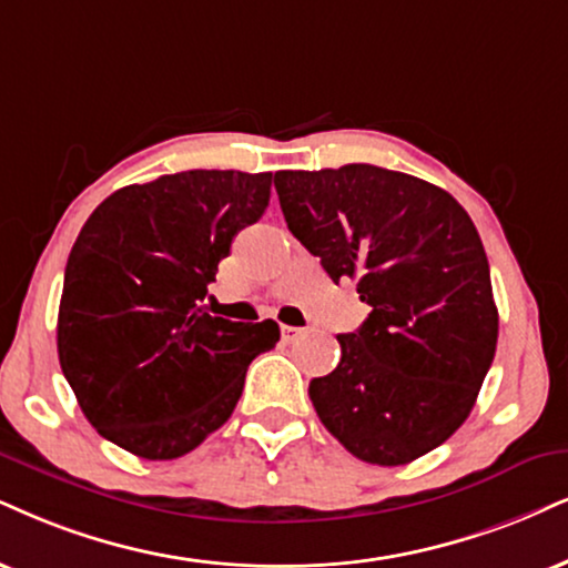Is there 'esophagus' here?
Here are the masks:
<instances>
[{
	"instance_id": "1",
	"label": "esophagus",
	"mask_w": 568,
	"mask_h": 568,
	"mask_svg": "<svg viewBox=\"0 0 568 568\" xmlns=\"http://www.w3.org/2000/svg\"><path fill=\"white\" fill-rule=\"evenodd\" d=\"M303 337V328H297V326H282V339L284 342H295V339H300Z\"/></svg>"
}]
</instances>
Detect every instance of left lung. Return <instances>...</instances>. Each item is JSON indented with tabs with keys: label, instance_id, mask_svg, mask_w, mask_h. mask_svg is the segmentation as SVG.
<instances>
[{
	"label": "left lung",
	"instance_id": "left-lung-1",
	"mask_svg": "<svg viewBox=\"0 0 568 568\" xmlns=\"http://www.w3.org/2000/svg\"><path fill=\"white\" fill-rule=\"evenodd\" d=\"M292 234L371 305L311 400L355 458L403 466L445 443L477 403L498 345V307L477 226L445 189L349 163L276 171Z\"/></svg>",
	"mask_w": 568,
	"mask_h": 568
}]
</instances>
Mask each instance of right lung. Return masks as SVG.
Segmentation results:
<instances>
[{
	"label": "right lung",
	"instance_id": "add662e5",
	"mask_svg": "<svg viewBox=\"0 0 568 568\" xmlns=\"http://www.w3.org/2000/svg\"><path fill=\"white\" fill-rule=\"evenodd\" d=\"M271 173L184 171L118 189L68 255L58 316L62 374L83 416L123 450L171 460L221 429L278 324L207 316L200 303Z\"/></svg>",
	"mask_w": 568,
	"mask_h": 568
}]
</instances>
